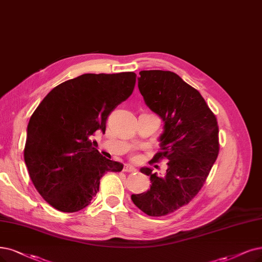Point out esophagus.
Returning <instances> with one entry per match:
<instances>
[{
	"mask_svg": "<svg viewBox=\"0 0 262 262\" xmlns=\"http://www.w3.org/2000/svg\"><path fill=\"white\" fill-rule=\"evenodd\" d=\"M123 170L126 171V172H135V171H137V169L135 168L134 166H132V165H125Z\"/></svg>",
	"mask_w": 262,
	"mask_h": 262,
	"instance_id": "esophagus-1",
	"label": "esophagus"
}]
</instances>
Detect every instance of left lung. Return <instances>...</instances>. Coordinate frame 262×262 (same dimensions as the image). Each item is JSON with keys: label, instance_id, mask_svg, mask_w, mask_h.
Here are the masks:
<instances>
[{"label": "left lung", "instance_id": "obj_1", "mask_svg": "<svg viewBox=\"0 0 262 262\" xmlns=\"http://www.w3.org/2000/svg\"><path fill=\"white\" fill-rule=\"evenodd\" d=\"M138 89L149 109L164 122L160 151L153 162L168 160L164 176L151 167L140 171L150 176V189L132 194L144 214L160 217L177 210L194 198L218 157V124L201 94L170 71H140Z\"/></svg>", "mask_w": 262, "mask_h": 262}]
</instances>
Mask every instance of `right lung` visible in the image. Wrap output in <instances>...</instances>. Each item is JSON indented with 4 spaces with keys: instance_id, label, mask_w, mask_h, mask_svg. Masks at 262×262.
<instances>
[{
    "instance_id": "add662e5",
    "label": "right lung",
    "mask_w": 262,
    "mask_h": 262,
    "mask_svg": "<svg viewBox=\"0 0 262 262\" xmlns=\"http://www.w3.org/2000/svg\"><path fill=\"white\" fill-rule=\"evenodd\" d=\"M136 74H82L46 95L27 128L25 162L34 187L54 208L74 212L91 204L106 171L123 164L102 157L91 141L108 115L132 95Z\"/></svg>"
}]
</instances>
